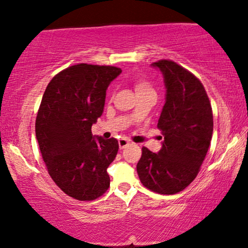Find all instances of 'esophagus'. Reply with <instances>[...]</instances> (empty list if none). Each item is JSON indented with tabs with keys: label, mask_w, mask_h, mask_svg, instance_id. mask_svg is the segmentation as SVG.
I'll list each match as a JSON object with an SVG mask.
<instances>
[{
	"label": "esophagus",
	"mask_w": 248,
	"mask_h": 248,
	"mask_svg": "<svg viewBox=\"0 0 248 248\" xmlns=\"http://www.w3.org/2000/svg\"><path fill=\"white\" fill-rule=\"evenodd\" d=\"M128 144H130V141L126 140V139H120V140H118V145H120V149H125Z\"/></svg>",
	"instance_id": "obj_1"
}]
</instances>
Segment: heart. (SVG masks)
<instances>
[{
    "instance_id": "obj_1",
    "label": "heart",
    "mask_w": 248,
    "mask_h": 248,
    "mask_svg": "<svg viewBox=\"0 0 248 248\" xmlns=\"http://www.w3.org/2000/svg\"><path fill=\"white\" fill-rule=\"evenodd\" d=\"M135 90H137V93H142V91H154L151 89V87L149 86V83L145 82V81H137V83H135Z\"/></svg>"
}]
</instances>
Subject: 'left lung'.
I'll list each match as a JSON object with an SVG mask.
<instances>
[{
  "mask_svg": "<svg viewBox=\"0 0 248 248\" xmlns=\"http://www.w3.org/2000/svg\"><path fill=\"white\" fill-rule=\"evenodd\" d=\"M166 103L158 121L164 135L158 154L142 148L137 165L145 187L159 194H176L194 181L204 160L213 132L212 108L204 87L194 74L177 63L161 60Z\"/></svg>",
  "mask_w": 248,
  "mask_h": 248,
  "instance_id": "obj_1",
  "label": "left lung"
}]
</instances>
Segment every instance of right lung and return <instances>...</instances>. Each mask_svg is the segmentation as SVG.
I'll return each mask as SVG.
<instances>
[{
    "instance_id": "right-lung-1",
    "label": "right lung",
    "mask_w": 248,
    "mask_h": 248,
    "mask_svg": "<svg viewBox=\"0 0 248 248\" xmlns=\"http://www.w3.org/2000/svg\"><path fill=\"white\" fill-rule=\"evenodd\" d=\"M120 67L77 64L61 71L44 93L36 138L48 174L71 198L93 201L109 187L107 168L118 142L93 137L91 126L104 111L106 90Z\"/></svg>"
}]
</instances>
